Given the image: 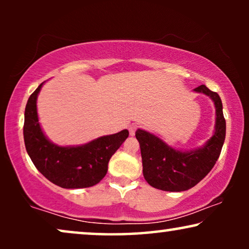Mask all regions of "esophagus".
I'll use <instances>...</instances> for the list:
<instances>
[{"instance_id":"34e87169","label":"esophagus","mask_w":249,"mask_h":249,"mask_svg":"<svg viewBox=\"0 0 249 249\" xmlns=\"http://www.w3.org/2000/svg\"><path fill=\"white\" fill-rule=\"evenodd\" d=\"M129 134H130V136H134L135 132H136V129H137V125L136 124H130L129 125Z\"/></svg>"}]
</instances>
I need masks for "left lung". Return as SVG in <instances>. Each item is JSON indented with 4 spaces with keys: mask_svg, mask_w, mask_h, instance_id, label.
Segmentation results:
<instances>
[{
    "mask_svg": "<svg viewBox=\"0 0 249 249\" xmlns=\"http://www.w3.org/2000/svg\"><path fill=\"white\" fill-rule=\"evenodd\" d=\"M209 96L215 107V124L213 135L205 144L194 149H178L166 144L152 132L137 129L142 161V175L146 181L164 192H185L205 178L219 159L226 138V120L222 102L217 93L205 85L194 89Z\"/></svg>",
    "mask_w": 249,
    "mask_h": 249,
    "instance_id": "left-lung-1",
    "label": "left lung"
}]
</instances>
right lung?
Wrapping results in <instances>:
<instances>
[{"label":"right lung","instance_id":"obj_1","mask_svg":"<svg viewBox=\"0 0 249 249\" xmlns=\"http://www.w3.org/2000/svg\"><path fill=\"white\" fill-rule=\"evenodd\" d=\"M44 83L30 95L25 110L23 139L36 169L54 185L67 189L96 185L107 172L108 161L124 144L129 131L102 136L83 145L60 146L44 134L37 113V97Z\"/></svg>","mask_w":249,"mask_h":249}]
</instances>
